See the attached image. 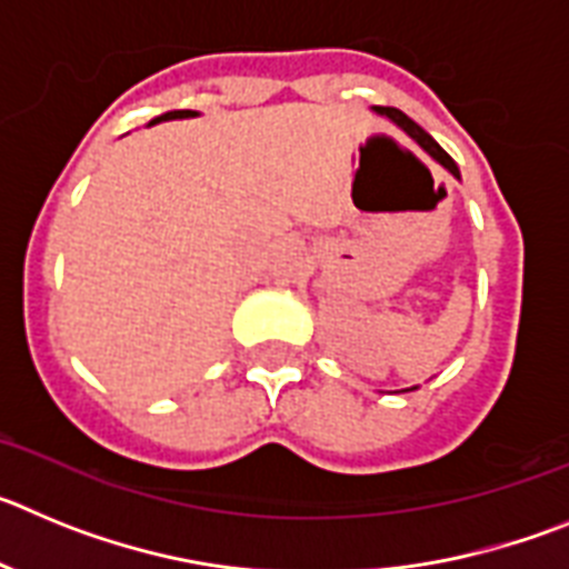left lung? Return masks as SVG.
<instances>
[{
	"instance_id": "8db88e82",
	"label": "left lung",
	"mask_w": 569,
	"mask_h": 569,
	"mask_svg": "<svg viewBox=\"0 0 569 569\" xmlns=\"http://www.w3.org/2000/svg\"><path fill=\"white\" fill-rule=\"evenodd\" d=\"M373 110H376V113L387 116V119H390V122H396V124H399V128L405 130V133L410 136V139H413V142H419L421 148L427 150V153L433 156V159H436V162L441 164V168H447V170H450V173L456 176V179H461V176H459V168H456V162H453V159H450V156H447L445 150L439 148V142H436L433 136L427 133L425 128H419V124H416L413 119H410V116H405V113H401V110H396V108H379V104H376Z\"/></svg>"
}]
</instances>
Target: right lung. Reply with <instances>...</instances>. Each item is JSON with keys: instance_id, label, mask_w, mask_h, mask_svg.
<instances>
[{"instance_id": "1", "label": "right lung", "mask_w": 569, "mask_h": 569, "mask_svg": "<svg viewBox=\"0 0 569 569\" xmlns=\"http://www.w3.org/2000/svg\"><path fill=\"white\" fill-rule=\"evenodd\" d=\"M188 116H196V110H170V113H162V116H156L153 122H168V119H188Z\"/></svg>"}]
</instances>
